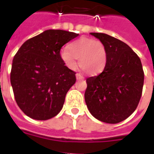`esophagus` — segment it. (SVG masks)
Returning <instances> with one entry per match:
<instances>
[{
	"instance_id": "34e87169",
	"label": "esophagus",
	"mask_w": 154,
	"mask_h": 154,
	"mask_svg": "<svg viewBox=\"0 0 154 154\" xmlns=\"http://www.w3.org/2000/svg\"><path fill=\"white\" fill-rule=\"evenodd\" d=\"M76 77H77V80H83L84 79V77L82 76L80 73H77L76 74Z\"/></svg>"
}]
</instances>
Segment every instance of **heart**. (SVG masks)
Listing matches in <instances>:
<instances>
[{"label": "heart", "instance_id": "b5f03b06", "mask_svg": "<svg viewBox=\"0 0 154 154\" xmlns=\"http://www.w3.org/2000/svg\"><path fill=\"white\" fill-rule=\"evenodd\" d=\"M60 58L70 69L79 65L87 74L94 76L105 69L108 61V52L102 42L97 40L82 37L60 52Z\"/></svg>", "mask_w": 154, "mask_h": 154}]
</instances>
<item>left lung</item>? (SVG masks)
I'll return each instance as SVG.
<instances>
[{"label": "left lung", "instance_id": "8db88e82", "mask_svg": "<svg viewBox=\"0 0 154 154\" xmlns=\"http://www.w3.org/2000/svg\"><path fill=\"white\" fill-rule=\"evenodd\" d=\"M90 34L105 45L108 61L102 72L86 79L85 103L99 121L119 123L135 111L141 99L144 84L141 60L122 41L105 33Z\"/></svg>", "mask_w": 154, "mask_h": 154}]
</instances>
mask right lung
<instances>
[{
	"label": "right lung",
	"instance_id": "add662e5",
	"mask_svg": "<svg viewBox=\"0 0 154 154\" xmlns=\"http://www.w3.org/2000/svg\"><path fill=\"white\" fill-rule=\"evenodd\" d=\"M78 33L45 30L27 40L14 56L10 73L16 102L28 117L45 121L57 115L76 72L60 58L61 47Z\"/></svg>",
	"mask_w": 154,
	"mask_h": 154
}]
</instances>
